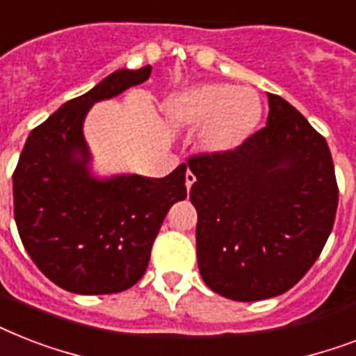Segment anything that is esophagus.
Returning a JSON list of instances; mask_svg holds the SVG:
<instances>
[{
    "mask_svg": "<svg viewBox=\"0 0 356 356\" xmlns=\"http://www.w3.org/2000/svg\"><path fill=\"white\" fill-rule=\"evenodd\" d=\"M186 188L190 190V186H192V184H194V181H195V175L192 172H186Z\"/></svg>",
    "mask_w": 356,
    "mask_h": 356,
    "instance_id": "esophagus-1",
    "label": "esophagus"
}]
</instances>
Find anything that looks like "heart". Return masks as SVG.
I'll return each mask as SVG.
<instances>
[{
  "label": "heart",
  "instance_id": "b5f03b06",
  "mask_svg": "<svg viewBox=\"0 0 356 356\" xmlns=\"http://www.w3.org/2000/svg\"><path fill=\"white\" fill-rule=\"evenodd\" d=\"M172 113L184 125H205L203 142L209 149L231 153L251 136L262 108L253 88L209 83L173 97Z\"/></svg>",
  "mask_w": 356,
  "mask_h": 356
}]
</instances>
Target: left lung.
I'll use <instances>...</instances> for the list:
<instances>
[{"mask_svg": "<svg viewBox=\"0 0 356 356\" xmlns=\"http://www.w3.org/2000/svg\"><path fill=\"white\" fill-rule=\"evenodd\" d=\"M266 127L231 153L192 156L197 266L233 301L281 296L312 268L334 225L338 186L325 138L268 94Z\"/></svg>", "mask_w": 356, "mask_h": 356, "instance_id": "left-lung-1", "label": "left lung"}]
</instances>
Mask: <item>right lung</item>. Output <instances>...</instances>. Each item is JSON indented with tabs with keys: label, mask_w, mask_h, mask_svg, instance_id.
Returning a JSON list of instances; mask_svg holds the SVG:
<instances>
[{
	"label": "right lung",
	"mask_w": 356,
	"mask_h": 356,
	"mask_svg": "<svg viewBox=\"0 0 356 356\" xmlns=\"http://www.w3.org/2000/svg\"><path fill=\"white\" fill-rule=\"evenodd\" d=\"M151 66L116 70L33 129L13 175L14 220L25 251L57 286L83 296L142 279L168 211L186 197V164L151 179L96 177L83 123L94 103L149 79Z\"/></svg>",
	"instance_id": "1"
}]
</instances>
